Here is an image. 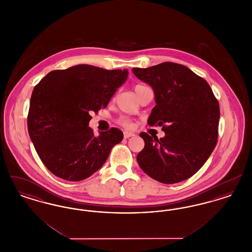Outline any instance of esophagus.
Here are the masks:
<instances>
[{
    "mask_svg": "<svg viewBox=\"0 0 252 252\" xmlns=\"http://www.w3.org/2000/svg\"><path fill=\"white\" fill-rule=\"evenodd\" d=\"M132 136H135V134L133 132L124 131V137L126 139H128V138H130Z\"/></svg>",
    "mask_w": 252,
    "mask_h": 252,
    "instance_id": "34e87169",
    "label": "esophagus"
}]
</instances>
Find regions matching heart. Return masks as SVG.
I'll return each mask as SVG.
<instances>
[{"label": "heart", "instance_id": "heart-1", "mask_svg": "<svg viewBox=\"0 0 252 252\" xmlns=\"http://www.w3.org/2000/svg\"><path fill=\"white\" fill-rule=\"evenodd\" d=\"M144 88H146L145 86L144 85H136L135 86V92H136V94H138L140 91H142L143 89ZM119 123H120L121 125H123L124 126H126V127H131L132 124L131 122L129 119H127V118H125V117H123V118H121L120 120H119Z\"/></svg>", "mask_w": 252, "mask_h": 252}]
</instances>
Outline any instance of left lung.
Listing matches in <instances>:
<instances>
[{
	"mask_svg": "<svg viewBox=\"0 0 252 252\" xmlns=\"http://www.w3.org/2000/svg\"><path fill=\"white\" fill-rule=\"evenodd\" d=\"M133 73L150 85L156 106L148 125L162 126L163 138L142 132L144 149L137 161L145 174L165 184L187 180L202 167L218 138L219 104L202 77L189 68L163 62Z\"/></svg>",
	"mask_w": 252,
	"mask_h": 252,
	"instance_id": "obj_1",
	"label": "left lung"
}]
</instances>
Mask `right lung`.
I'll return each mask as SVG.
<instances>
[{
  "mask_svg": "<svg viewBox=\"0 0 252 252\" xmlns=\"http://www.w3.org/2000/svg\"><path fill=\"white\" fill-rule=\"evenodd\" d=\"M128 71L79 64L49 72L35 86L27 117L30 139L43 164L69 181L91 177L124 138L112 127L95 137L90 112L108 106Z\"/></svg>",
  "mask_w": 252,
  "mask_h": 252,
  "instance_id": "right-lung-1",
  "label": "right lung"
}]
</instances>
